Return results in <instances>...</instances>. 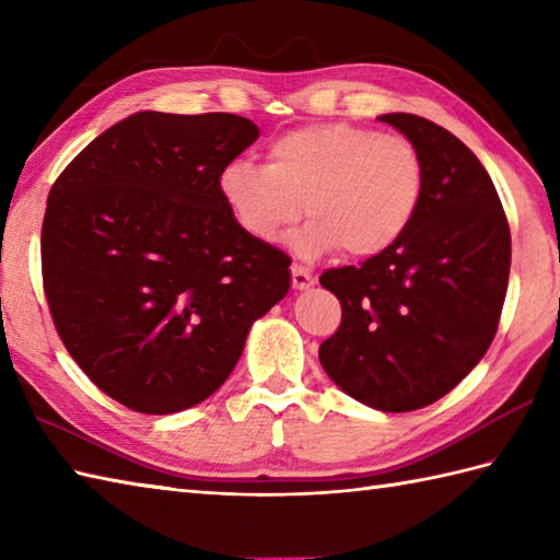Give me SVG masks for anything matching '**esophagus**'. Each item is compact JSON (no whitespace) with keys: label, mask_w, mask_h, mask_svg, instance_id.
<instances>
[{"label":"esophagus","mask_w":560,"mask_h":560,"mask_svg":"<svg viewBox=\"0 0 560 560\" xmlns=\"http://www.w3.org/2000/svg\"><path fill=\"white\" fill-rule=\"evenodd\" d=\"M291 283H293V289H311L313 283H315V277L311 271H307L303 265H293L291 267Z\"/></svg>","instance_id":"1"}]
</instances>
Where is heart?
Segmentation results:
<instances>
[{
	"mask_svg": "<svg viewBox=\"0 0 560 560\" xmlns=\"http://www.w3.org/2000/svg\"><path fill=\"white\" fill-rule=\"evenodd\" d=\"M219 192L255 241H277L305 209L311 221L291 235L301 257L339 247L351 257H375L411 229L425 192V165L401 135L343 120L315 122L271 139L267 165H225Z\"/></svg>",
	"mask_w": 560,
	"mask_h": 560,
	"instance_id": "heart-1",
	"label": "heart"
}]
</instances>
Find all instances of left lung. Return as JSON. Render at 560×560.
Here are the masks:
<instances>
[{
  "label": "left lung",
  "mask_w": 560,
  "mask_h": 560,
  "mask_svg": "<svg viewBox=\"0 0 560 560\" xmlns=\"http://www.w3.org/2000/svg\"><path fill=\"white\" fill-rule=\"evenodd\" d=\"M421 151L425 192L411 229L319 283L341 303L319 363L365 407L413 411L445 397L489 351L510 277V229L469 147L425 117L380 115Z\"/></svg>",
  "instance_id": "obj_1"
}]
</instances>
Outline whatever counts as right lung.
Here are the masks:
<instances>
[{
    "mask_svg": "<svg viewBox=\"0 0 560 560\" xmlns=\"http://www.w3.org/2000/svg\"><path fill=\"white\" fill-rule=\"evenodd\" d=\"M257 137L241 115L144 110L93 139L50 189L47 307L71 359L127 409L205 401L249 325L289 293L287 253L249 237L219 192Z\"/></svg>",
    "mask_w": 560,
    "mask_h": 560,
    "instance_id": "obj_1",
    "label": "right lung"
}]
</instances>
